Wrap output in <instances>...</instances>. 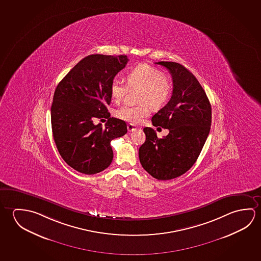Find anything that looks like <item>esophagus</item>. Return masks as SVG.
<instances>
[{
  "instance_id": "obj_1",
  "label": "esophagus",
  "mask_w": 261,
  "mask_h": 261,
  "mask_svg": "<svg viewBox=\"0 0 261 261\" xmlns=\"http://www.w3.org/2000/svg\"><path fill=\"white\" fill-rule=\"evenodd\" d=\"M127 130H128L129 133L133 132V131L137 130V126L133 124H127Z\"/></svg>"
}]
</instances>
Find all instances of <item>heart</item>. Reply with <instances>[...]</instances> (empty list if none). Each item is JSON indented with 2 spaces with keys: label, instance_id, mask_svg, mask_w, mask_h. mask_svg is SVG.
I'll use <instances>...</instances> for the list:
<instances>
[{
  "label": "heart",
  "instance_id": "b5f03b06",
  "mask_svg": "<svg viewBox=\"0 0 261 261\" xmlns=\"http://www.w3.org/2000/svg\"><path fill=\"white\" fill-rule=\"evenodd\" d=\"M124 85L115 80L110 85V96L116 103L124 99L129 90H137V102L136 107L124 106L116 112V116L121 120L131 124H138L149 114V106L158 109L167 103L173 90L170 78L162 73L160 69L148 64H139L125 73Z\"/></svg>",
  "mask_w": 261,
  "mask_h": 261
}]
</instances>
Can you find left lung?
Masks as SVG:
<instances>
[{
  "mask_svg": "<svg viewBox=\"0 0 261 261\" xmlns=\"http://www.w3.org/2000/svg\"><path fill=\"white\" fill-rule=\"evenodd\" d=\"M171 73L173 93L169 102L152 117L154 126L169 130L158 138L145 127V142L139 160L145 171L158 180L175 178L188 171L205 145L211 125V105L191 72L175 62H158Z\"/></svg>",
  "mask_w": 261,
  "mask_h": 261,
  "instance_id": "1",
  "label": "left lung"
}]
</instances>
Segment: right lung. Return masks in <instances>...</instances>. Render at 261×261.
<instances>
[{"instance_id": "1", "label": "right lung", "mask_w": 261, "mask_h": 261, "mask_svg": "<svg viewBox=\"0 0 261 261\" xmlns=\"http://www.w3.org/2000/svg\"><path fill=\"white\" fill-rule=\"evenodd\" d=\"M128 62L126 56L91 55L82 59L58 84L53 98L51 122L56 147L74 170L94 175L110 166L113 139L123 137V120L108 118L105 127L94 118L110 116V85Z\"/></svg>"}]
</instances>
